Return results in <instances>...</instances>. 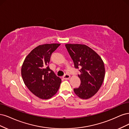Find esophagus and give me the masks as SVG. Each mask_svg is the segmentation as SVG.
Segmentation results:
<instances>
[{
    "mask_svg": "<svg viewBox=\"0 0 129 129\" xmlns=\"http://www.w3.org/2000/svg\"><path fill=\"white\" fill-rule=\"evenodd\" d=\"M63 78L64 79L67 80V79H69L70 78V76L69 74H65V75L63 77Z\"/></svg>",
    "mask_w": 129,
    "mask_h": 129,
    "instance_id": "1",
    "label": "esophagus"
}]
</instances>
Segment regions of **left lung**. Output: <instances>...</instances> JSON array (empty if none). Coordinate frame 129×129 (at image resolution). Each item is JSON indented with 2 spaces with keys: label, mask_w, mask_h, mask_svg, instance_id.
I'll return each instance as SVG.
<instances>
[{
  "label": "left lung",
  "mask_w": 129,
  "mask_h": 129,
  "mask_svg": "<svg viewBox=\"0 0 129 129\" xmlns=\"http://www.w3.org/2000/svg\"><path fill=\"white\" fill-rule=\"evenodd\" d=\"M65 47L72 59L74 68L79 70L81 84L74 92L82 99H88L96 94L105 76L104 63L98 54L84 44H66Z\"/></svg>",
  "instance_id": "1"
}]
</instances>
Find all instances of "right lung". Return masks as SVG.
Wrapping results in <instances>:
<instances>
[{"label": "right lung", "mask_w": 129, "mask_h": 129, "mask_svg": "<svg viewBox=\"0 0 129 129\" xmlns=\"http://www.w3.org/2000/svg\"><path fill=\"white\" fill-rule=\"evenodd\" d=\"M60 44L40 45L28 54L21 68V76L24 84L35 96L49 99L58 90L61 79L49 68L48 64L53 52Z\"/></svg>", "instance_id": "obj_1"}]
</instances>
